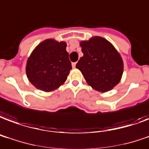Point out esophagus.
Returning a JSON list of instances; mask_svg holds the SVG:
<instances>
[{
	"mask_svg": "<svg viewBox=\"0 0 149 149\" xmlns=\"http://www.w3.org/2000/svg\"><path fill=\"white\" fill-rule=\"evenodd\" d=\"M76 67V63H72V68H75Z\"/></svg>",
	"mask_w": 149,
	"mask_h": 149,
	"instance_id": "34e87169",
	"label": "esophagus"
}]
</instances>
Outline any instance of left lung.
Wrapping results in <instances>:
<instances>
[{
	"label": "left lung",
	"mask_w": 149,
	"mask_h": 149,
	"mask_svg": "<svg viewBox=\"0 0 149 149\" xmlns=\"http://www.w3.org/2000/svg\"><path fill=\"white\" fill-rule=\"evenodd\" d=\"M83 56L76 68L81 70L86 81L97 91L105 93L120 81L123 62L120 54L110 42L101 37H93L80 42Z\"/></svg>",
	"instance_id": "8db88e82"
}]
</instances>
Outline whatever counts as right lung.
<instances>
[{"label": "right lung", "mask_w": 149, "mask_h": 149, "mask_svg": "<svg viewBox=\"0 0 149 149\" xmlns=\"http://www.w3.org/2000/svg\"><path fill=\"white\" fill-rule=\"evenodd\" d=\"M66 47L64 41L47 39L33 49L26 67V76L33 86L50 92L65 82L72 68Z\"/></svg>", "instance_id": "obj_1"}]
</instances>
